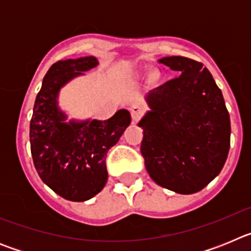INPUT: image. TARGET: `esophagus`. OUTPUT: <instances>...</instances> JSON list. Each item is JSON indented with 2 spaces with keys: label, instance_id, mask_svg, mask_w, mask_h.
Segmentation results:
<instances>
[{
  "label": "esophagus",
  "instance_id": "obj_1",
  "mask_svg": "<svg viewBox=\"0 0 251 251\" xmlns=\"http://www.w3.org/2000/svg\"><path fill=\"white\" fill-rule=\"evenodd\" d=\"M129 112L132 118L134 121H138L142 117V114H143V112H145V109H143V106L141 104H133V105L129 106Z\"/></svg>",
  "mask_w": 251,
  "mask_h": 251
}]
</instances>
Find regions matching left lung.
Returning <instances> with one entry per match:
<instances>
[{"mask_svg":"<svg viewBox=\"0 0 251 251\" xmlns=\"http://www.w3.org/2000/svg\"><path fill=\"white\" fill-rule=\"evenodd\" d=\"M178 76L147 95L151 112L141 153L157 185L177 194L201 191L220 174L230 148V115L223 93L202 63L183 56L159 60Z\"/></svg>","mask_w":251,"mask_h":251,"instance_id":"obj_1","label":"left lung"}]
</instances>
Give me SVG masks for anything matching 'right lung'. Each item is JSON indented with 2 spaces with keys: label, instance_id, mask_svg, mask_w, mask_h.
I'll list each match as a JSON object with an SVG mask.
<instances>
[{
  "label": "right lung",
  "instance_id": "add662e5",
  "mask_svg": "<svg viewBox=\"0 0 251 251\" xmlns=\"http://www.w3.org/2000/svg\"><path fill=\"white\" fill-rule=\"evenodd\" d=\"M97 65L94 56L52 64L37 93L30 122L31 156L40 178L57 195L77 202L103 190L108 179L106 152L130 123L126 109L104 122H64L65 114L56 104L60 88Z\"/></svg>",
  "mask_w": 251,
  "mask_h": 251
}]
</instances>
